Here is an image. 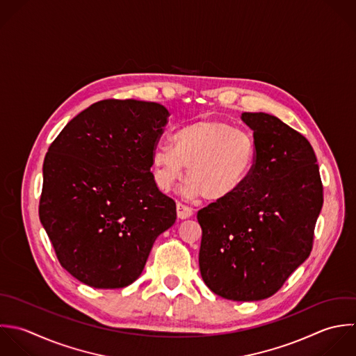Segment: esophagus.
Returning a JSON list of instances; mask_svg holds the SVG:
<instances>
[{
	"label": "esophagus",
	"mask_w": 356,
	"mask_h": 356,
	"mask_svg": "<svg viewBox=\"0 0 356 356\" xmlns=\"http://www.w3.org/2000/svg\"><path fill=\"white\" fill-rule=\"evenodd\" d=\"M176 208H177V218L179 219H188L193 216V209L181 202H177L176 204Z\"/></svg>",
	"instance_id": "1"
}]
</instances>
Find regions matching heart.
<instances>
[{"mask_svg": "<svg viewBox=\"0 0 356 356\" xmlns=\"http://www.w3.org/2000/svg\"><path fill=\"white\" fill-rule=\"evenodd\" d=\"M257 162L254 138L223 120H198L179 127L172 147L162 144L152 151L154 180L169 191L184 175L186 198L205 197L211 202L232 198L248 180Z\"/></svg>", "mask_w": 356, "mask_h": 356, "instance_id": "obj_1", "label": "heart"}]
</instances>
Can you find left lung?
I'll list each match as a JSON object with an SVG mask.
<instances>
[{"instance_id": "1", "label": "left lung", "mask_w": 356, "mask_h": 356, "mask_svg": "<svg viewBox=\"0 0 356 356\" xmlns=\"http://www.w3.org/2000/svg\"><path fill=\"white\" fill-rule=\"evenodd\" d=\"M241 120L254 131L255 168L232 198L198 212L200 270L216 296L261 301L308 259L323 186L301 133L264 112H244Z\"/></svg>"}]
</instances>
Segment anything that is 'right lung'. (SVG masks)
I'll list each match as a JSON object with an SVG mask.
<instances>
[{"mask_svg":"<svg viewBox=\"0 0 356 356\" xmlns=\"http://www.w3.org/2000/svg\"><path fill=\"white\" fill-rule=\"evenodd\" d=\"M169 111L104 99L74 116L42 165L40 222L62 268L94 289L136 282L151 248L176 222V204L151 173Z\"/></svg>","mask_w":356,"mask_h":356,"instance_id":"add662e5","label":"right lung"}]
</instances>
